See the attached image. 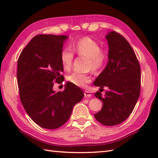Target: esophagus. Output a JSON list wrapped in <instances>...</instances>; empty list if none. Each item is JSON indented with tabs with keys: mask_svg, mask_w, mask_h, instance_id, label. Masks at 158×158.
Wrapping results in <instances>:
<instances>
[{
	"mask_svg": "<svg viewBox=\"0 0 158 158\" xmlns=\"http://www.w3.org/2000/svg\"><path fill=\"white\" fill-rule=\"evenodd\" d=\"M91 95H92V94L90 92L86 91V90H85V91H84L85 98H90V97H91Z\"/></svg>",
	"mask_w": 158,
	"mask_h": 158,
	"instance_id": "34e87169",
	"label": "esophagus"
}]
</instances>
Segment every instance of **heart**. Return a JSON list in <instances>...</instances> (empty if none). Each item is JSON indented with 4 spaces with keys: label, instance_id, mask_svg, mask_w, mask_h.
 <instances>
[{
    "label": "heart",
    "instance_id": "1",
    "mask_svg": "<svg viewBox=\"0 0 158 158\" xmlns=\"http://www.w3.org/2000/svg\"><path fill=\"white\" fill-rule=\"evenodd\" d=\"M65 47L60 53V61L63 68L69 70L73 65L74 52L79 56H84L89 59V66L94 72H98L106 65L108 60L106 51L101 49L100 45L90 37H85L79 40L73 46ZM68 79L74 85L81 88H86L91 81V76L79 71H73L68 76Z\"/></svg>",
    "mask_w": 158,
    "mask_h": 158
}]
</instances>
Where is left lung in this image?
<instances>
[{
	"instance_id": "8db88e82",
	"label": "left lung",
	"mask_w": 158,
	"mask_h": 158,
	"mask_svg": "<svg viewBox=\"0 0 158 158\" xmlns=\"http://www.w3.org/2000/svg\"><path fill=\"white\" fill-rule=\"evenodd\" d=\"M109 61L93 84L108 90L95 96L102 102L101 110L94 114L102 125L113 126L125 121L132 113L139 97L141 68L132 47L124 37L115 31L108 33Z\"/></svg>"
}]
</instances>
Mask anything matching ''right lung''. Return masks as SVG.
Instances as JSON below:
<instances>
[{
    "label": "right lung",
    "mask_w": 158,
    "mask_h": 158,
    "mask_svg": "<svg viewBox=\"0 0 158 158\" xmlns=\"http://www.w3.org/2000/svg\"><path fill=\"white\" fill-rule=\"evenodd\" d=\"M66 35H37L21 52L17 62L20 100L31 118L45 129H56L68 121L73 106L84 98L77 85L67 82L63 91L55 92L61 84L63 67L60 53Z\"/></svg>",
    "instance_id": "obj_1"
}]
</instances>
